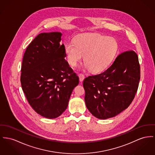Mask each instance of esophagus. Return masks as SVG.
<instances>
[{
  "label": "esophagus",
  "mask_w": 155,
  "mask_h": 155,
  "mask_svg": "<svg viewBox=\"0 0 155 155\" xmlns=\"http://www.w3.org/2000/svg\"><path fill=\"white\" fill-rule=\"evenodd\" d=\"M79 81H80L81 82H82L83 81V79H84V74H83V73H79Z\"/></svg>",
  "instance_id": "obj_1"
}]
</instances>
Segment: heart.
<instances>
[{"label":"heart","mask_w":155,"mask_h":155,"mask_svg":"<svg viewBox=\"0 0 155 155\" xmlns=\"http://www.w3.org/2000/svg\"><path fill=\"white\" fill-rule=\"evenodd\" d=\"M74 43L65 45L64 52L68 62L76 66L83 56L84 62L93 72H101L113 62L118 51V44L112 38L98 33H84L75 38Z\"/></svg>","instance_id":"b5f03b06"}]
</instances>
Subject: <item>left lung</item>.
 <instances>
[{"label":"left lung","instance_id":"1","mask_svg":"<svg viewBox=\"0 0 155 155\" xmlns=\"http://www.w3.org/2000/svg\"><path fill=\"white\" fill-rule=\"evenodd\" d=\"M140 78V69L136 53L127 51L120 53L103 72L84 79L87 108L101 119L120 114L134 99Z\"/></svg>","mask_w":155,"mask_h":155}]
</instances>
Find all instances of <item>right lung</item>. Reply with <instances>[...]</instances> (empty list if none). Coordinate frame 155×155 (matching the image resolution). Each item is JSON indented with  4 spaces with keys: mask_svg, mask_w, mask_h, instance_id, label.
<instances>
[{
    "mask_svg": "<svg viewBox=\"0 0 155 155\" xmlns=\"http://www.w3.org/2000/svg\"><path fill=\"white\" fill-rule=\"evenodd\" d=\"M60 32L39 34L25 52L21 68V88L33 110L48 119L66 109L79 77L65 60Z\"/></svg>",
    "mask_w": 155,
    "mask_h": 155,
    "instance_id": "obj_1",
    "label": "right lung"
}]
</instances>
